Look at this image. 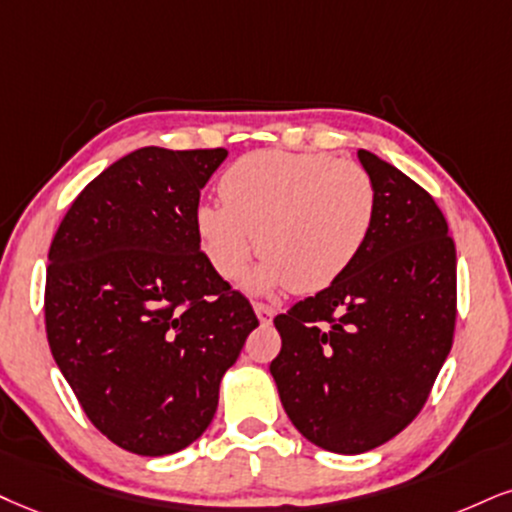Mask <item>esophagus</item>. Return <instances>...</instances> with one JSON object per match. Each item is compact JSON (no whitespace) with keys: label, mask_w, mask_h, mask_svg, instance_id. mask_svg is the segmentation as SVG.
Here are the masks:
<instances>
[{"label":"esophagus","mask_w":512,"mask_h":512,"mask_svg":"<svg viewBox=\"0 0 512 512\" xmlns=\"http://www.w3.org/2000/svg\"><path fill=\"white\" fill-rule=\"evenodd\" d=\"M254 311H256V315H258V320H261V325H270V323H273V315H275V308H273V306L261 304V301H256Z\"/></svg>","instance_id":"esophagus-1"}]
</instances>
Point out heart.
<instances>
[{
	"instance_id": "b5f03b06",
	"label": "heart",
	"mask_w": 512,
	"mask_h": 512,
	"mask_svg": "<svg viewBox=\"0 0 512 512\" xmlns=\"http://www.w3.org/2000/svg\"><path fill=\"white\" fill-rule=\"evenodd\" d=\"M220 197L223 204H201L194 213L216 273L237 280L258 249L266 261L249 285H289L299 294L325 289L349 270L377 211L368 170L320 151L242 156L220 178Z\"/></svg>"
}]
</instances>
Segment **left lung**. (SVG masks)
<instances>
[{"label": "left lung", "instance_id": "1", "mask_svg": "<svg viewBox=\"0 0 512 512\" xmlns=\"http://www.w3.org/2000/svg\"><path fill=\"white\" fill-rule=\"evenodd\" d=\"M377 192L363 251L323 292L275 318L270 363L289 420L332 453H365L425 406L456 327V244L430 194L358 151Z\"/></svg>", "mask_w": 512, "mask_h": 512}]
</instances>
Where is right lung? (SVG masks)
<instances>
[{"label":"right lung","mask_w":512,"mask_h":512,"mask_svg":"<svg viewBox=\"0 0 512 512\" xmlns=\"http://www.w3.org/2000/svg\"><path fill=\"white\" fill-rule=\"evenodd\" d=\"M225 149L142 147L75 197L49 246L44 325L75 399L137 456L197 441L225 370L258 327L194 223Z\"/></svg>","instance_id":"1"}]
</instances>
